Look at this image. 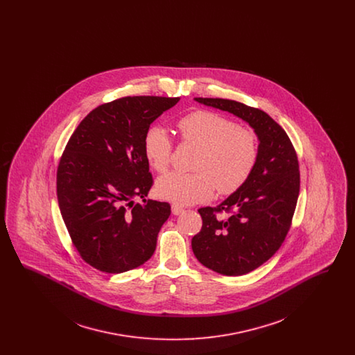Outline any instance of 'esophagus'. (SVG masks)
Wrapping results in <instances>:
<instances>
[{
  "label": "esophagus",
  "instance_id": "34e87169",
  "mask_svg": "<svg viewBox=\"0 0 355 355\" xmlns=\"http://www.w3.org/2000/svg\"><path fill=\"white\" fill-rule=\"evenodd\" d=\"M171 213L174 214V216H178V214H181V213H184V207L181 206V205H177V203H173L171 205Z\"/></svg>",
  "mask_w": 355,
  "mask_h": 355
}]
</instances>
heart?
Returning a JSON list of instances; mask_svg holds the SVG:
<instances>
[{
  "label": "heart",
  "mask_w": 355,
  "mask_h": 355,
  "mask_svg": "<svg viewBox=\"0 0 355 355\" xmlns=\"http://www.w3.org/2000/svg\"><path fill=\"white\" fill-rule=\"evenodd\" d=\"M182 142L200 146L196 173L173 171L158 178L159 198L178 205L203 202L220 194L236 193L250 178L258 161V138L252 130L238 128L232 119L210 110H196L177 123ZM173 142L166 129L150 126L144 135V153L153 169L168 170Z\"/></svg>",
  "instance_id": "obj_1"
}]
</instances>
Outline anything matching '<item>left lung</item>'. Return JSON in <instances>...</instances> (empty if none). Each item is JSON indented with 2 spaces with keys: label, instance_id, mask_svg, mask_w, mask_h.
<instances>
[{
  "label": "left lung",
  "instance_id": "1",
  "mask_svg": "<svg viewBox=\"0 0 355 355\" xmlns=\"http://www.w3.org/2000/svg\"><path fill=\"white\" fill-rule=\"evenodd\" d=\"M243 119L258 137V161L250 178L217 207H201L202 229L193 253L210 270L243 275L281 248L300 196V165L286 132L265 112L223 98H194ZM225 211L227 219L216 214Z\"/></svg>",
  "mask_w": 355,
  "mask_h": 355
}]
</instances>
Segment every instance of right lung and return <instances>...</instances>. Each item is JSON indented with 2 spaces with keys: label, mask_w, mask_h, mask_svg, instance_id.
Listing matches in <instances>:
<instances>
[{
  "label": "right lung",
  "mask_w": 355,
  "mask_h": 355,
  "mask_svg": "<svg viewBox=\"0 0 355 355\" xmlns=\"http://www.w3.org/2000/svg\"><path fill=\"white\" fill-rule=\"evenodd\" d=\"M178 101L135 96L103 103L69 139L57 169L58 205L73 245L97 270H132L155 250L171 210L168 202L145 200L153 177L144 135ZM137 196L144 203L135 204Z\"/></svg>",
  "instance_id": "add662e5"
}]
</instances>
